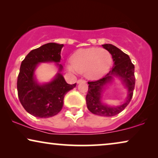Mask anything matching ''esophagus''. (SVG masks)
Here are the masks:
<instances>
[{"label": "esophagus", "mask_w": 158, "mask_h": 158, "mask_svg": "<svg viewBox=\"0 0 158 158\" xmlns=\"http://www.w3.org/2000/svg\"><path fill=\"white\" fill-rule=\"evenodd\" d=\"M85 83V81H84V80H82V79H80V80H78V81H77V84H79V83Z\"/></svg>", "instance_id": "34e87169"}]
</instances>
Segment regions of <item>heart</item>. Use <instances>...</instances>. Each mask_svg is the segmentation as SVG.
<instances>
[{
  "instance_id": "1",
  "label": "heart",
  "mask_w": 158,
  "mask_h": 158,
  "mask_svg": "<svg viewBox=\"0 0 158 158\" xmlns=\"http://www.w3.org/2000/svg\"><path fill=\"white\" fill-rule=\"evenodd\" d=\"M71 64L67 69L72 73H84L85 77L91 80L102 77L111 68L112 57L106 49L97 47L79 49L70 57Z\"/></svg>"
}]
</instances>
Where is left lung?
Instances as JSON below:
<instances>
[{
  "label": "left lung",
  "mask_w": 158,
  "mask_h": 158,
  "mask_svg": "<svg viewBox=\"0 0 158 158\" xmlns=\"http://www.w3.org/2000/svg\"><path fill=\"white\" fill-rule=\"evenodd\" d=\"M102 47L110 52L114 61V66L109 73L98 81L88 82V90L86 96V104L91 113L101 116H113L122 112L130 102L135 89V65L129 55L111 44ZM118 77L127 90L125 102L118 106H109L102 101V95L107 86Z\"/></svg>",
  "instance_id": "8db88e82"
}]
</instances>
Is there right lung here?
Here are the masks:
<instances>
[{
	"instance_id": "right-lung-1",
	"label": "right lung",
	"mask_w": 158,
	"mask_h": 158,
	"mask_svg": "<svg viewBox=\"0 0 158 158\" xmlns=\"http://www.w3.org/2000/svg\"><path fill=\"white\" fill-rule=\"evenodd\" d=\"M63 44L50 42L33 49L21 62L17 80L19 98L24 109L32 116L49 118L55 116L63 106L65 94L76 86L67 83L62 70L61 49ZM55 62L58 72L48 83L40 84L35 79V70L40 63Z\"/></svg>"
}]
</instances>
